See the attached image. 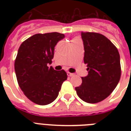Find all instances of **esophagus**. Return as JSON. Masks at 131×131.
Returning a JSON list of instances; mask_svg holds the SVG:
<instances>
[{
  "label": "esophagus",
  "mask_w": 131,
  "mask_h": 131,
  "mask_svg": "<svg viewBox=\"0 0 131 131\" xmlns=\"http://www.w3.org/2000/svg\"><path fill=\"white\" fill-rule=\"evenodd\" d=\"M67 75L69 77H72V76L74 75L73 73H69V72H67Z\"/></svg>",
  "instance_id": "1"
}]
</instances>
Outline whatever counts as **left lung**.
<instances>
[{
  "instance_id": "1",
  "label": "left lung",
  "mask_w": 131,
  "mask_h": 131,
  "mask_svg": "<svg viewBox=\"0 0 131 131\" xmlns=\"http://www.w3.org/2000/svg\"><path fill=\"white\" fill-rule=\"evenodd\" d=\"M81 35L88 74L82 78V84L75 90L84 101L96 103L109 96L120 81V54L116 46L101 34L82 32Z\"/></svg>"
}]
</instances>
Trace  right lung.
<instances>
[{
    "mask_svg": "<svg viewBox=\"0 0 131 131\" xmlns=\"http://www.w3.org/2000/svg\"><path fill=\"white\" fill-rule=\"evenodd\" d=\"M64 38V34H36L21 44L15 60V71L19 87L35 103L45 105L57 98L67 75L56 71L51 64L54 47Z\"/></svg>",
    "mask_w": 131,
    "mask_h": 131,
    "instance_id": "obj_1",
    "label": "right lung"
}]
</instances>
